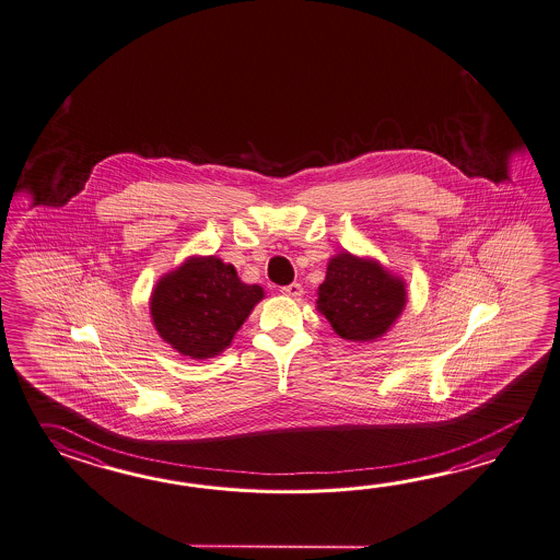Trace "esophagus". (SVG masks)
Listing matches in <instances>:
<instances>
[{"label":"esophagus","mask_w":560,"mask_h":560,"mask_svg":"<svg viewBox=\"0 0 560 560\" xmlns=\"http://www.w3.org/2000/svg\"><path fill=\"white\" fill-rule=\"evenodd\" d=\"M281 293L287 295V298L299 299L303 295V287L299 285V283H291V285L283 287Z\"/></svg>","instance_id":"esophagus-1"}]
</instances>
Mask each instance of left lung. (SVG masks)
Listing matches in <instances>:
<instances>
[{
	"label": "left lung",
	"mask_w": 560,
	"mask_h": 560,
	"mask_svg": "<svg viewBox=\"0 0 560 560\" xmlns=\"http://www.w3.org/2000/svg\"><path fill=\"white\" fill-rule=\"evenodd\" d=\"M405 307V279L377 259L341 252L327 262L325 281L317 289V311L345 341H377Z\"/></svg>",
	"instance_id": "left-lung-1"
}]
</instances>
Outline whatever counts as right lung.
I'll list each match as a JSON object with an SVG mask.
<instances>
[{
	"label": "right lung",
	"mask_w": 560,
	"mask_h": 560,
	"mask_svg": "<svg viewBox=\"0 0 560 560\" xmlns=\"http://www.w3.org/2000/svg\"><path fill=\"white\" fill-rule=\"evenodd\" d=\"M262 298V287L243 283L231 262L215 255H191L160 277L149 315L172 349L203 361L228 349Z\"/></svg>",
	"instance_id": "obj_1"
}]
</instances>
